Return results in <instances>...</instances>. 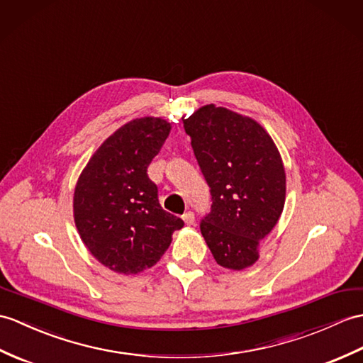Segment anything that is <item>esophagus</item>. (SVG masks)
Instances as JSON below:
<instances>
[{"mask_svg":"<svg viewBox=\"0 0 363 363\" xmlns=\"http://www.w3.org/2000/svg\"><path fill=\"white\" fill-rule=\"evenodd\" d=\"M182 220L187 225H193L195 224V215H193V212H187V213H184Z\"/></svg>","mask_w":363,"mask_h":363,"instance_id":"34e87169","label":"esophagus"}]
</instances>
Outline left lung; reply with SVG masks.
<instances>
[{"mask_svg": "<svg viewBox=\"0 0 363 363\" xmlns=\"http://www.w3.org/2000/svg\"><path fill=\"white\" fill-rule=\"evenodd\" d=\"M182 122L213 201L212 212L201 221L202 237L218 264L242 271L257 263L261 240L283 212L280 151L252 117L213 104Z\"/></svg>", "mask_w": 363, "mask_h": 363, "instance_id": "1", "label": "left lung"}]
</instances>
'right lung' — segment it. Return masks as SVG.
Here are the masks:
<instances>
[{"label": "right lung", "instance_id": "1", "mask_svg": "<svg viewBox=\"0 0 363 363\" xmlns=\"http://www.w3.org/2000/svg\"><path fill=\"white\" fill-rule=\"evenodd\" d=\"M172 130L161 117L133 119L116 130L79 176L74 221L83 244L113 272L133 275L165 254L181 218L162 210L147 168Z\"/></svg>", "mask_w": 363, "mask_h": 363}]
</instances>
